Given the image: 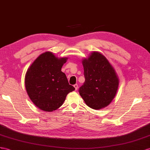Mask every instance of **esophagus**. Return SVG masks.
Listing matches in <instances>:
<instances>
[{"label": "esophagus", "instance_id": "esophagus-1", "mask_svg": "<svg viewBox=\"0 0 150 150\" xmlns=\"http://www.w3.org/2000/svg\"><path fill=\"white\" fill-rule=\"evenodd\" d=\"M74 87H75V91H77V89H78V87H79L77 84H75V85H74Z\"/></svg>", "mask_w": 150, "mask_h": 150}]
</instances>
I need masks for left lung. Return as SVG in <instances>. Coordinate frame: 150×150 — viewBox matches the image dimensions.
Listing matches in <instances>:
<instances>
[{
  "label": "left lung",
  "instance_id": "1",
  "mask_svg": "<svg viewBox=\"0 0 150 150\" xmlns=\"http://www.w3.org/2000/svg\"><path fill=\"white\" fill-rule=\"evenodd\" d=\"M86 80L79 94L94 110L108 106L117 93L119 79L112 65L101 53L93 51L82 61Z\"/></svg>",
  "mask_w": 150,
  "mask_h": 150
}]
</instances>
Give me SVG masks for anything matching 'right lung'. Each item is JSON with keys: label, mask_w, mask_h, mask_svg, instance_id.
Returning <instances> with one entry per match:
<instances>
[{"label": "right lung", "mask_w": 150, "mask_h": 150, "mask_svg": "<svg viewBox=\"0 0 150 150\" xmlns=\"http://www.w3.org/2000/svg\"><path fill=\"white\" fill-rule=\"evenodd\" d=\"M67 59L47 51L41 54L28 68L25 78L26 93L40 110L47 112L57 110L63 104L67 94L75 90L61 71Z\"/></svg>", "instance_id": "1"}]
</instances>
